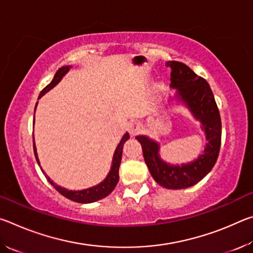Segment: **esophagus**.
<instances>
[{"instance_id": "34e87169", "label": "esophagus", "mask_w": 253, "mask_h": 253, "mask_svg": "<svg viewBox=\"0 0 253 253\" xmlns=\"http://www.w3.org/2000/svg\"><path fill=\"white\" fill-rule=\"evenodd\" d=\"M143 130V125L140 123H131L129 125V128H128V131H129L130 136H136L138 135L140 131Z\"/></svg>"}]
</instances>
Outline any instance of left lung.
<instances>
[{
    "label": "left lung",
    "mask_w": 253,
    "mask_h": 253,
    "mask_svg": "<svg viewBox=\"0 0 253 253\" xmlns=\"http://www.w3.org/2000/svg\"><path fill=\"white\" fill-rule=\"evenodd\" d=\"M166 66L172 70L169 87L175 89V96L169 99L181 102L191 111L201 123L208 143L196 160L174 165L162 160L156 140L146 135L136 136V139L142 145L144 160L156 183L169 190H181L199 183L216 163L221 146V117L207 80L182 62L168 61Z\"/></svg>",
    "instance_id": "1"
}]
</instances>
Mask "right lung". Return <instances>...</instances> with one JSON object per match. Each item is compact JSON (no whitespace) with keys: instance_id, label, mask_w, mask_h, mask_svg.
I'll list each match as a JSON object with an SVG mask.
<instances>
[{"instance_id":"add662e5","label":"right lung","mask_w":253,"mask_h":253,"mask_svg":"<svg viewBox=\"0 0 253 253\" xmlns=\"http://www.w3.org/2000/svg\"><path fill=\"white\" fill-rule=\"evenodd\" d=\"M71 66H63L60 68V69L55 72V75L53 77V79L51 83L46 85V87L43 89L40 92L39 98L38 99H40V98L44 95V93L48 92L49 90H51L54 85H57L61 79L63 78V76H65L68 71L70 70ZM38 105V102H37ZM37 105H36V108H37ZM33 125H34V121H33ZM129 139V134L126 132L125 135L123 136V138L121 139V142H119L118 146L116 148V151L114 153V156H113V163H111V168L108 175H107L106 178L104 181L100 182L99 184H97V185L92 186V187H89V188H84V190H81V191H71V190H67L65 187H61L57 185V184L53 183V181H51L49 176H46L45 173L43 172V169H41L42 173L45 175L46 179H48L49 183L52 185L55 190H57L60 194L66 196L67 199H69L71 201H74V202H78V203H92V202H96V201H99L101 199L106 198L107 195H109L113 190L115 188V186L117 185V183L119 181V166H121V162H122V155H123V147H124V144H125L126 140ZM33 149H34V156H36V160L38 162V164L40 165V162H39V157H38V153H37V147H36V143H34V138H33Z\"/></svg>"}]
</instances>
